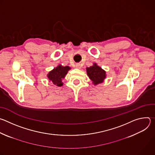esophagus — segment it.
I'll return each instance as SVG.
<instances>
[{
	"instance_id": "obj_1",
	"label": "esophagus",
	"mask_w": 155,
	"mask_h": 155,
	"mask_svg": "<svg viewBox=\"0 0 155 155\" xmlns=\"http://www.w3.org/2000/svg\"><path fill=\"white\" fill-rule=\"evenodd\" d=\"M75 67H76V68H77V69H81V65H80V64H76V65H75Z\"/></svg>"
}]
</instances>
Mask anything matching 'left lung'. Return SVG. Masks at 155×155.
Masks as SVG:
<instances>
[{
  "instance_id": "1",
  "label": "left lung",
  "mask_w": 155,
  "mask_h": 155,
  "mask_svg": "<svg viewBox=\"0 0 155 155\" xmlns=\"http://www.w3.org/2000/svg\"><path fill=\"white\" fill-rule=\"evenodd\" d=\"M86 72L87 76L93 81L94 85L101 83L106 78V72L101 67L98 66L96 63L90 68H86Z\"/></svg>"
}]
</instances>
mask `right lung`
I'll return each mask as SVG.
<instances>
[{"instance_id":"right-lung-1","label":"right lung","mask_w":155,"mask_h":155,"mask_svg":"<svg viewBox=\"0 0 155 155\" xmlns=\"http://www.w3.org/2000/svg\"><path fill=\"white\" fill-rule=\"evenodd\" d=\"M71 69L69 66H64L59 65L58 67L50 71L47 77L48 79L51 81L54 84L58 86H61L63 85L62 80L64 78L65 76L67 75L68 71Z\"/></svg>"}]
</instances>
